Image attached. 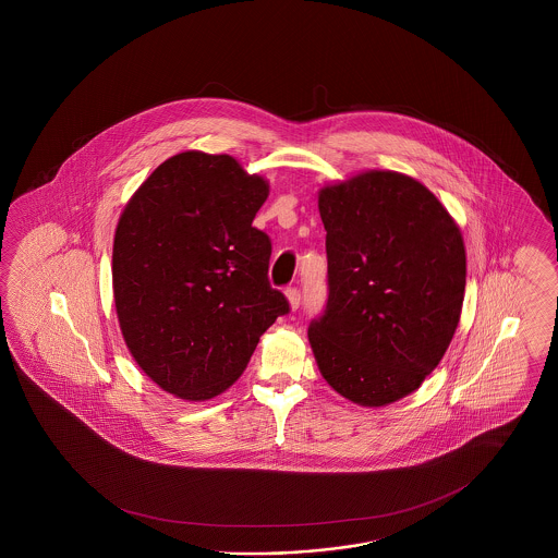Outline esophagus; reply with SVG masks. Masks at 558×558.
<instances>
[{"label": "esophagus", "instance_id": "1", "mask_svg": "<svg viewBox=\"0 0 558 558\" xmlns=\"http://www.w3.org/2000/svg\"><path fill=\"white\" fill-rule=\"evenodd\" d=\"M287 299L288 304H290V308H292V311H296V308H299V304H301V290H299V288H288Z\"/></svg>", "mask_w": 558, "mask_h": 558}]
</instances>
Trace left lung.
I'll return each mask as SVG.
<instances>
[{"instance_id":"obj_1","label":"left lung","mask_w":558,"mask_h":558,"mask_svg":"<svg viewBox=\"0 0 558 558\" xmlns=\"http://www.w3.org/2000/svg\"><path fill=\"white\" fill-rule=\"evenodd\" d=\"M325 313L308 343L327 385L362 407L422 387L454 338L466 252L457 220L422 182L362 171L319 190Z\"/></svg>"}]
</instances>
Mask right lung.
Segmentation results:
<instances>
[{
  "label": "right lung",
  "mask_w": 558,
  "mask_h": 558,
  "mask_svg": "<svg viewBox=\"0 0 558 558\" xmlns=\"http://www.w3.org/2000/svg\"><path fill=\"white\" fill-rule=\"evenodd\" d=\"M270 184L231 155L166 159L120 215L112 288L138 368L184 401L243 374L288 301L268 280L270 236L252 227Z\"/></svg>",
  "instance_id": "add662e5"
}]
</instances>
